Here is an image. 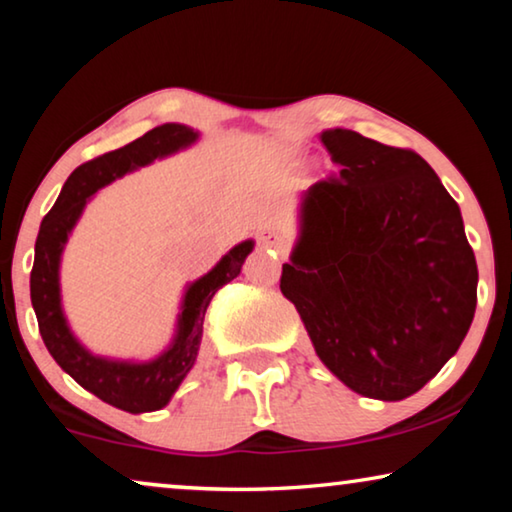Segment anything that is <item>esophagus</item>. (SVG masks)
<instances>
[{
    "instance_id": "34e87169",
    "label": "esophagus",
    "mask_w": 512,
    "mask_h": 512,
    "mask_svg": "<svg viewBox=\"0 0 512 512\" xmlns=\"http://www.w3.org/2000/svg\"><path fill=\"white\" fill-rule=\"evenodd\" d=\"M261 244H263V249H268L277 256H284L286 249H289V242H286V237L279 235V233H265L261 237Z\"/></svg>"
}]
</instances>
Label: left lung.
Here are the masks:
<instances>
[{
  "mask_svg": "<svg viewBox=\"0 0 512 512\" xmlns=\"http://www.w3.org/2000/svg\"><path fill=\"white\" fill-rule=\"evenodd\" d=\"M340 174L300 195L279 289L321 363L366 398L403 401L457 354L478 303L459 205L415 151L324 130Z\"/></svg>",
  "mask_w": 512,
  "mask_h": 512,
  "instance_id": "1",
  "label": "left lung"
}]
</instances>
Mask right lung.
Returning <instances> with one entry per match:
<instances>
[{"mask_svg":"<svg viewBox=\"0 0 512 512\" xmlns=\"http://www.w3.org/2000/svg\"><path fill=\"white\" fill-rule=\"evenodd\" d=\"M200 132L181 123H165L146 132L144 137L88 160L69 174L51 212L41 221L37 244H34V265L30 275V298L39 321V333L55 363L72 375L83 389L102 398L118 410L153 412L165 408L191 373L198 359L205 312L214 293L223 284L240 275L244 258L254 249V240L235 244L207 275L186 286L181 296L172 342L149 361H128L97 356L79 342L67 324L60 296V261L65 244L72 235L76 221L90 198L123 174L151 165L153 160L167 158L198 142Z\"/></svg>","mask_w":512,"mask_h":512,"instance_id":"add662e5","label":"right lung"}]
</instances>
